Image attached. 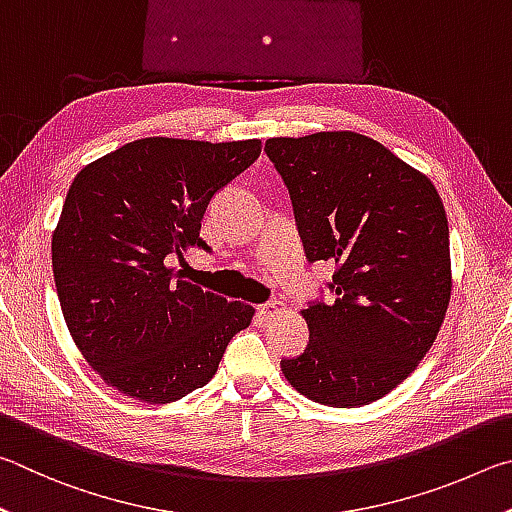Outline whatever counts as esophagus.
Instances as JSON below:
<instances>
[{"label": "esophagus", "instance_id": "obj_1", "mask_svg": "<svg viewBox=\"0 0 512 512\" xmlns=\"http://www.w3.org/2000/svg\"><path fill=\"white\" fill-rule=\"evenodd\" d=\"M283 312H285L283 301H270V303H265V306L258 308V315H261L263 319H276V317H281Z\"/></svg>", "mask_w": 512, "mask_h": 512}]
</instances>
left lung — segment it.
<instances>
[{
    "instance_id": "8db88e82",
    "label": "left lung",
    "mask_w": 512,
    "mask_h": 512,
    "mask_svg": "<svg viewBox=\"0 0 512 512\" xmlns=\"http://www.w3.org/2000/svg\"><path fill=\"white\" fill-rule=\"evenodd\" d=\"M308 261L337 265L333 303L301 310L310 342L281 371L301 396L353 409L416 369L452 294L450 229L432 179L351 130L265 141Z\"/></svg>"
}]
</instances>
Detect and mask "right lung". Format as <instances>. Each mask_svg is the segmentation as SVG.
<instances>
[{"label": "right lung", "mask_w": 512, "mask_h": 512, "mask_svg": "<svg viewBox=\"0 0 512 512\" xmlns=\"http://www.w3.org/2000/svg\"><path fill=\"white\" fill-rule=\"evenodd\" d=\"M261 155V139L148 137L87 164L51 238L62 317L105 384L166 405L209 382L254 308L177 276L211 197Z\"/></svg>", "instance_id": "obj_1"}]
</instances>
